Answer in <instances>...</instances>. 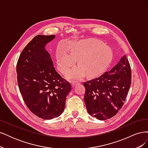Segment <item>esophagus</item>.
I'll return each mask as SVG.
<instances>
[{
  "label": "esophagus",
  "mask_w": 148,
  "mask_h": 148,
  "mask_svg": "<svg viewBox=\"0 0 148 148\" xmlns=\"http://www.w3.org/2000/svg\"><path fill=\"white\" fill-rule=\"evenodd\" d=\"M78 83V82H71V86H72V87H74L75 85Z\"/></svg>",
  "instance_id": "obj_1"
}]
</instances>
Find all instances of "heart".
<instances>
[{
  "label": "heart",
  "mask_w": 148,
  "mask_h": 148,
  "mask_svg": "<svg viewBox=\"0 0 148 148\" xmlns=\"http://www.w3.org/2000/svg\"><path fill=\"white\" fill-rule=\"evenodd\" d=\"M70 53L62 46L56 52L57 66L63 74L66 73L73 66L77 60L79 65L67 75L69 79H79L85 74L92 77L102 73L112 60L113 51L109 46L96 39H83L71 46Z\"/></svg>",
  "instance_id": "heart-1"
}]
</instances>
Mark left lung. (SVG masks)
I'll list each match as a JSON object with an SVG mask.
<instances>
[{
  "instance_id": "8db88e82",
  "label": "left lung",
  "mask_w": 148,
  "mask_h": 148,
  "mask_svg": "<svg viewBox=\"0 0 148 148\" xmlns=\"http://www.w3.org/2000/svg\"><path fill=\"white\" fill-rule=\"evenodd\" d=\"M131 80L130 65L125 55L110 71L83 83L88 113L100 120L115 116L124 104Z\"/></svg>"
}]
</instances>
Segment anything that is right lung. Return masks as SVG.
I'll use <instances>...</instances> for the list:
<instances>
[{
	"label": "right lung",
	"mask_w": 148,
	"mask_h": 148,
	"mask_svg": "<svg viewBox=\"0 0 148 148\" xmlns=\"http://www.w3.org/2000/svg\"><path fill=\"white\" fill-rule=\"evenodd\" d=\"M55 35H38L21 52L16 65L17 81L26 105L31 112L44 120L63 112L70 84L58 73L46 44Z\"/></svg>",
	"instance_id": "add662e5"
}]
</instances>
